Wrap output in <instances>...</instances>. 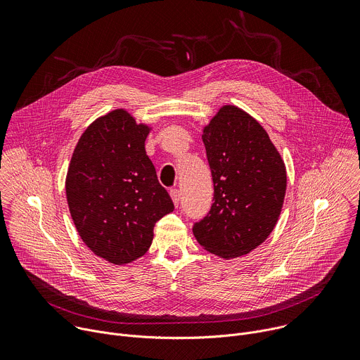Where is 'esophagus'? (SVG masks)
Instances as JSON below:
<instances>
[{
	"instance_id": "esophagus-1",
	"label": "esophagus",
	"mask_w": 360,
	"mask_h": 360,
	"mask_svg": "<svg viewBox=\"0 0 360 360\" xmlns=\"http://www.w3.org/2000/svg\"><path fill=\"white\" fill-rule=\"evenodd\" d=\"M169 193H171V198H172V200L175 203V207H179V202H181V192H179V189L174 188V189L169 191Z\"/></svg>"
}]
</instances>
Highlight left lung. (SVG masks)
Returning <instances> with one entry per match:
<instances>
[{"label":"left lung","instance_id":"8db88e82","mask_svg":"<svg viewBox=\"0 0 360 360\" xmlns=\"http://www.w3.org/2000/svg\"><path fill=\"white\" fill-rule=\"evenodd\" d=\"M214 203L192 232L200 246L231 259L259 246L274 231L286 192V169L261 124L225 105L202 135Z\"/></svg>","mask_w":360,"mask_h":360}]
</instances>
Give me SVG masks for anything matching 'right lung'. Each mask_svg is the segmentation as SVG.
<instances>
[{
    "label": "right lung",
    "instance_id": "1",
    "mask_svg": "<svg viewBox=\"0 0 360 360\" xmlns=\"http://www.w3.org/2000/svg\"><path fill=\"white\" fill-rule=\"evenodd\" d=\"M148 134L124 110L101 117L79 138L67 174V200L81 239L115 265L142 256L153 226L175 208L146 155Z\"/></svg>",
    "mask_w": 360,
    "mask_h": 360
}]
</instances>
